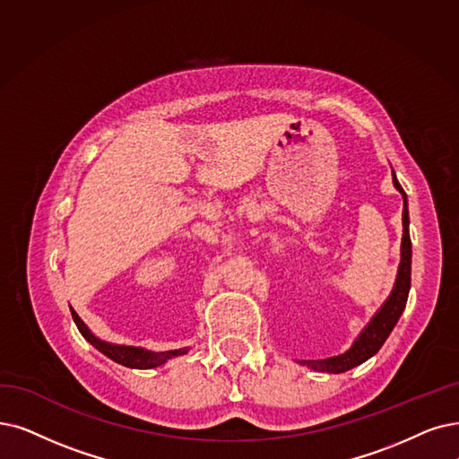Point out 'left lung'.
Here are the masks:
<instances>
[{
    "label": "left lung",
    "instance_id": "left-lung-1",
    "mask_svg": "<svg viewBox=\"0 0 459 459\" xmlns=\"http://www.w3.org/2000/svg\"><path fill=\"white\" fill-rule=\"evenodd\" d=\"M394 186L403 197V239H401V262L397 267V277L394 282V288L390 296L380 305V308L373 315L369 324L365 325L352 346L348 348L346 352L324 358V359H298V363L307 365V368L315 369L318 373H344L351 371L363 361L373 358L380 346L386 342L390 337L392 329L395 327L399 316L405 310L407 299H409V290H411V262H412V245H411V235H409V201L405 190L401 188L397 182L395 173L392 171Z\"/></svg>",
    "mask_w": 459,
    "mask_h": 459
}]
</instances>
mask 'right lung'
I'll return each instance as SVG.
<instances>
[{
	"mask_svg": "<svg viewBox=\"0 0 459 459\" xmlns=\"http://www.w3.org/2000/svg\"><path fill=\"white\" fill-rule=\"evenodd\" d=\"M71 308V316L75 320L81 335L94 346L101 354H105L107 358H111L113 361L124 365V368L130 369H154L160 368V365L168 363L173 358L185 356L190 348H177V351H166V352H152L146 351V348L141 346H127V344H115V342H107L103 339H100L98 335H94L90 332V327L81 320V316Z\"/></svg>",
	"mask_w": 459,
	"mask_h": 459,
	"instance_id": "obj_1",
	"label": "right lung"
}]
</instances>
